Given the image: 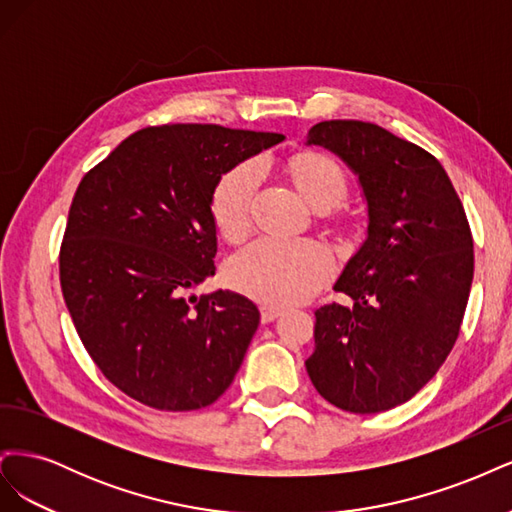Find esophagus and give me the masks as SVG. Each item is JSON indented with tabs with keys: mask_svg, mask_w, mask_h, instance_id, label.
I'll return each mask as SVG.
<instances>
[{
	"mask_svg": "<svg viewBox=\"0 0 512 512\" xmlns=\"http://www.w3.org/2000/svg\"><path fill=\"white\" fill-rule=\"evenodd\" d=\"M284 314L282 307H275V305H262L260 307V318L262 322H273L275 318H280Z\"/></svg>",
	"mask_w": 512,
	"mask_h": 512,
	"instance_id": "1",
	"label": "esophagus"
}]
</instances>
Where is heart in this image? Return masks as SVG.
I'll list each match as a JSON object with an SVG mask.
<instances>
[{
  "instance_id": "obj_1",
  "label": "heart",
  "mask_w": 512,
  "mask_h": 512,
  "mask_svg": "<svg viewBox=\"0 0 512 512\" xmlns=\"http://www.w3.org/2000/svg\"><path fill=\"white\" fill-rule=\"evenodd\" d=\"M292 175L309 203L329 209L348 194L346 170L324 153H303ZM260 181V164L241 162L224 173L211 194V218L226 239H237L250 226L252 198ZM335 269L327 245L305 237L262 235L230 256L226 275L237 290L262 303H297L329 280Z\"/></svg>"
}]
</instances>
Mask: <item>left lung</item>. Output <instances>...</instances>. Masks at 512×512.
<instances>
[{
	"label": "left lung",
	"mask_w": 512,
	"mask_h": 512,
	"mask_svg": "<svg viewBox=\"0 0 512 512\" xmlns=\"http://www.w3.org/2000/svg\"><path fill=\"white\" fill-rule=\"evenodd\" d=\"M359 177L367 237L339 275L348 305L316 309V391L354 414L412 399L453 350L474 277V243L442 164L376 123L333 119L307 132Z\"/></svg>",
	"instance_id": "1"
}]
</instances>
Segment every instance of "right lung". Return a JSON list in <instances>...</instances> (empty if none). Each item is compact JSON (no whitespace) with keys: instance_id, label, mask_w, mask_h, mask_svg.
I'll use <instances>...</instances> for the list:
<instances>
[{"instance_id":"add662e5","label":"right lung","mask_w":512,"mask_h":512,"mask_svg":"<svg viewBox=\"0 0 512 512\" xmlns=\"http://www.w3.org/2000/svg\"><path fill=\"white\" fill-rule=\"evenodd\" d=\"M282 141L203 123L153 126L79 183L59 252L61 292L83 346L119 391L188 412L235 380L258 307L230 290L188 294L215 275L213 188Z\"/></svg>"}]
</instances>
